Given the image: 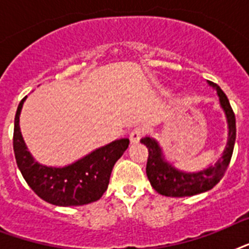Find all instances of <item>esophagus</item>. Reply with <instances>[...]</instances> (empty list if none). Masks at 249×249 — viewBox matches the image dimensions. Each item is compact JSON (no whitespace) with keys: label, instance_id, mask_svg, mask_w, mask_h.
<instances>
[{"label":"esophagus","instance_id":"obj_1","mask_svg":"<svg viewBox=\"0 0 249 249\" xmlns=\"http://www.w3.org/2000/svg\"><path fill=\"white\" fill-rule=\"evenodd\" d=\"M144 134V129L141 128V126H137V128H134L130 132V134H129V140H130V142L132 143H138L140 142V140L143 137Z\"/></svg>","mask_w":249,"mask_h":249}]
</instances>
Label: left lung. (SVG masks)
Segmentation results:
<instances>
[{"mask_svg":"<svg viewBox=\"0 0 249 249\" xmlns=\"http://www.w3.org/2000/svg\"><path fill=\"white\" fill-rule=\"evenodd\" d=\"M208 84L217 90V94L220 97L221 107L226 115L229 126L228 144H226L220 160L214 165L208 166L199 172H193V173L183 172V170L174 168L172 164H169L164 159L163 150L154 138L144 137L141 140V143H143L148 150L147 165H146V174H147L148 181L152 187L164 196H193V195L205 193V191L213 189L221 181V178L224 177L229 163L231 160L236 138L235 113L232 111L226 94L222 91L220 86L211 83V81H208Z\"/></svg>","mask_w":249,"mask_h":249,"instance_id":"8db88e82","label":"left lung"}]
</instances>
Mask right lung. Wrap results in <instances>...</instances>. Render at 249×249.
I'll list each match as a JSON object with an SVG mask.
<instances>
[{"label":"right lung","mask_w":249,"mask_h":249,"mask_svg":"<svg viewBox=\"0 0 249 249\" xmlns=\"http://www.w3.org/2000/svg\"><path fill=\"white\" fill-rule=\"evenodd\" d=\"M25 98L20 101L15 115L13 146L18 168L29 187L42 200L59 207L89 204L101 199L108 187L113 165L128 148V138L113 141L63 168L38 164L27 150L19 126Z\"/></svg>","instance_id":"add662e5"}]
</instances>
